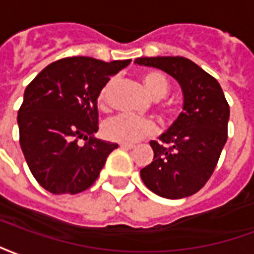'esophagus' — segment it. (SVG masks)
<instances>
[{
    "label": "esophagus",
    "mask_w": 254,
    "mask_h": 254,
    "mask_svg": "<svg viewBox=\"0 0 254 254\" xmlns=\"http://www.w3.org/2000/svg\"><path fill=\"white\" fill-rule=\"evenodd\" d=\"M120 147H121L122 149H133L134 148V145L133 144H120Z\"/></svg>",
    "instance_id": "esophagus-1"
}]
</instances>
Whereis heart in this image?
Here are the masks:
<instances>
[{"label": "heart", "mask_w": 254, "mask_h": 254, "mask_svg": "<svg viewBox=\"0 0 254 254\" xmlns=\"http://www.w3.org/2000/svg\"><path fill=\"white\" fill-rule=\"evenodd\" d=\"M143 81L145 88L148 89V92L155 99H162L169 92V81L163 73L156 72V70L147 72L143 76ZM114 85H116V80L111 78L110 81L100 89L98 95V105L102 110H107L110 107V96ZM155 130H156V127L151 120L127 116V114L113 117L110 120L105 121L102 127L103 136L107 140L125 144L136 143L141 138L152 136Z\"/></svg>", "instance_id": "b5f03b06"}]
</instances>
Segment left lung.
Segmentation results:
<instances>
[{"label": "left lung", "mask_w": 254, "mask_h": 254, "mask_svg": "<svg viewBox=\"0 0 254 254\" xmlns=\"http://www.w3.org/2000/svg\"><path fill=\"white\" fill-rule=\"evenodd\" d=\"M136 64L163 70L181 85L184 111L160 141H149L154 160L140 170L149 190L184 198L200 190L227 141L230 107L218 80L184 57H141Z\"/></svg>", "instance_id": "1"}]
</instances>
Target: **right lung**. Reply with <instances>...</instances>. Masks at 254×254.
<instances>
[{"label":"right lung","instance_id":"obj_1","mask_svg":"<svg viewBox=\"0 0 254 254\" xmlns=\"http://www.w3.org/2000/svg\"><path fill=\"white\" fill-rule=\"evenodd\" d=\"M130 60L69 57L47 65L24 91L20 147L32 176L54 194H76L99 177L118 144L95 137L98 95ZM83 138L86 143H78Z\"/></svg>","mask_w":254,"mask_h":254}]
</instances>
